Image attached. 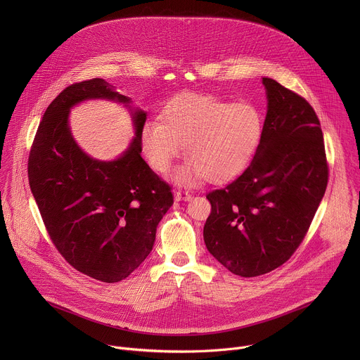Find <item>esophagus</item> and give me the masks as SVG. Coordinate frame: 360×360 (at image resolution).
Returning a JSON list of instances; mask_svg holds the SVG:
<instances>
[{"mask_svg":"<svg viewBox=\"0 0 360 360\" xmlns=\"http://www.w3.org/2000/svg\"><path fill=\"white\" fill-rule=\"evenodd\" d=\"M192 195L186 191H176L175 192V200H191Z\"/></svg>","mask_w":360,"mask_h":360,"instance_id":"34e87169","label":"esophagus"}]
</instances>
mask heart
<instances>
[{
  "label": "heart",
  "instance_id": "obj_1",
  "mask_svg": "<svg viewBox=\"0 0 360 360\" xmlns=\"http://www.w3.org/2000/svg\"><path fill=\"white\" fill-rule=\"evenodd\" d=\"M264 134V117L250 102L212 95H184L165 107L162 122L148 121L141 146L149 167L160 174L181 155L189 158L174 179L192 185L202 176L221 184L238 176L250 162Z\"/></svg>",
  "mask_w": 360,
  "mask_h": 360
}]
</instances>
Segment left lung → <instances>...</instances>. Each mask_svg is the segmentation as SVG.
<instances>
[{"mask_svg": "<svg viewBox=\"0 0 360 360\" xmlns=\"http://www.w3.org/2000/svg\"><path fill=\"white\" fill-rule=\"evenodd\" d=\"M268 110L261 143L232 184L207 195L203 226L210 253L238 276L285 264L304 238L328 185L321 122L309 102L262 78Z\"/></svg>", "mask_w": 360, "mask_h": 360, "instance_id": "1", "label": "left lung"}]
</instances>
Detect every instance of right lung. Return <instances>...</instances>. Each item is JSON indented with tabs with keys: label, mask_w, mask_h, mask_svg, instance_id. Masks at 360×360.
<instances>
[{
	"label": "right lung",
	"mask_w": 360,
	"mask_h": 360,
	"mask_svg": "<svg viewBox=\"0 0 360 360\" xmlns=\"http://www.w3.org/2000/svg\"><path fill=\"white\" fill-rule=\"evenodd\" d=\"M107 98L130 112L136 136L112 162L89 158L75 142L69 112L81 101ZM102 78L65 88L46 108L28 160V179L45 228L65 261L107 283L128 278L150 253L172 207L171 188L141 157L146 112Z\"/></svg>",
	"instance_id": "obj_1"
}]
</instances>
